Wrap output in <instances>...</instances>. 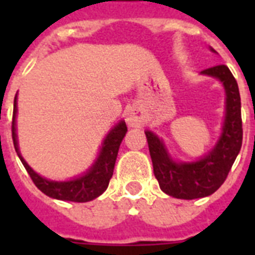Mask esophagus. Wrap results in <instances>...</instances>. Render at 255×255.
<instances>
[{
    "label": "esophagus",
    "mask_w": 255,
    "mask_h": 255,
    "mask_svg": "<svg viewBox=\"0 0 255 255\" xmlns=\"http://www.w3.org/2000/svg\"><path fill=\"white\" fill-rule=\"evenodd\" d=\"M127 123L131 127H140V126H143L145 123V116H144L143 111H140L137 108H133L131 111H128Z\"/></svg>",
    "instance_id": "obj_1"
}]
</instances>
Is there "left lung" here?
<instances>
[{
    "mask_svg": "<svg viewBox=\"0 0 255 255\" xmlns=\"http://www.w3.org/2000/svg\"><path fill=\"white\" fill-rule=\"evenodd\" d=\"M201 74L218 78L226 91L225 124L217 145L196 163H174L159 137L151 131L145 132L153 173L160 188L164 193L182 200L206 197L214 193L228 177L242 145L241 98L237 81L225 65L210 67Z\"/></svg>",
    "mask_w": 255,
    "mask_h": 255,
    "instance_id": "obj_1",
    "label": "left lung"
}]
</instances>
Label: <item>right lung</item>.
Masks as SVG:
<instances>
[{
	"mask_svg": "<svg viewBox=\"0 0 255 255\" xmlns=\"http://www.w3.org/2000/svg\"><path fill=\"white\" fill-rule=\"evenodd\" d=\"M15 114H17V96L14 99L13 123H11V137H13L14 148H15L18 157L21 159L23 167L27 170L30 178L33 180L35 186L41 192H43L49 197L63 200V201L87 202L100 196L104 190L107 189L108 182H110L112 173H114V167H115L120 144L127 133V126L124 122H120L108 133L103 145H102L99 157L85 176L75 178L73 181L58 182L50 181V180L41 177L27 165L25 160L22 159L21 153L18 151L17 136H15Z\"/></svg>",
	"mask_w": 255,
	"mask_h": 255,
	"instance_id": "right-lung-1",
	"label": "right lung"
}]
</instances>
